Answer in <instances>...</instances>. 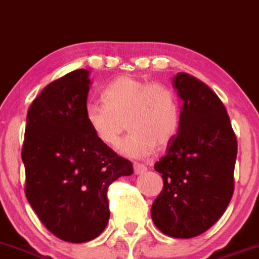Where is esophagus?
<instances>
[{"label":"esophagus","mask_w":259,"mask_h":259,"mask_svg":"<svg viewBox=\"0 0 259 259\" xmlns=\"http://www.w3.org/2000/svg\"><path fill=\"white\" fill-rule=\"evenodd\" d=\"M133 167H134V173H136V175H141V173H143L147 170V167H146L145 164H142V163H134V165H133Z\"/></svg>","instance_id":"esophagus-1"}]
</instances>
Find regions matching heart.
Here are the masks:
<instances>
[{"mask_svg":"<svg viewBox=\"0 0 259 259\" xmlns=\"http://www.w3.org/2000/svg\"><path fill=\"white\" fill-rule=\"evenodd\" d=\"M102 100L84 108L87 125L99 142L109 147L120 142L126 127L132 129L118 147L125 156H147L156 146L168 145L180 129L179 99L160 83L121 75L105 87Z\"/></svg>","mask_w":259,"mask_h":259,"instance_id":"obj_1","label":"heart"}]
</instances>
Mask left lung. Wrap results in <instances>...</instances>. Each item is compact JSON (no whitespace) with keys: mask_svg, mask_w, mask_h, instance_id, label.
<instances>
[{"mask_svg":"<svg viewBox=\"0 0 259 259\" xmlns=\"http://www.w3.org/2000/svg\"><path fill=\"white\" fill-rule=\"evenodd\" d=\"M173 87L183 100L181 121L155 163L164 186L151 218L164 235L192 238L217 223L232 198L237 141L226 107L207 84L179 73Z\"/></svg>","mask_w":259,"mask_h":259,"instance_id":"8db88e82","label":"left lung"}]
</instances>
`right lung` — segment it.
<instances>
[{"instance_id":"add662e5","label":"right lung","mask_w":259,"mask_h":259,"mask_svg":"<svg viewBox=\"0 0 259 259\" xmlns=\"http://www.w3.org/2000/svg\"><path fill=\"white\" fill-rule=\"evenodd\" d=\"M78 69L49 83L31 104L22 148L26 197L56 237L87 242L109 220L108 186L133 164L99 142L84 118L91 80Z\"/></svg>"}]
</instances>
